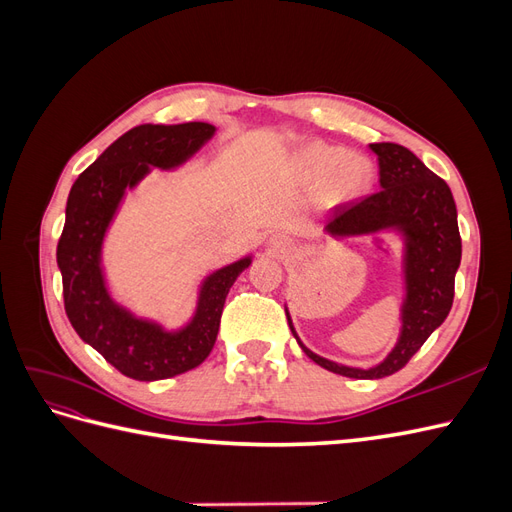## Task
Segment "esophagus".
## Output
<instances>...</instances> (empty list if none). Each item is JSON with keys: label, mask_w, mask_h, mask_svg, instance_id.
Here are the masks:
<instances>
[{"label": "esophagus", "mask_w": 512, "mask_h": 512, "mask_svg": "<svg viewBox=\"0 0 512 512\" xmlns=\"http://www.w3.org/2000/svg\"><path fill=\"white\" fill-rule=\"evenodd\" d=\"M269 247L275 254L284 256L290 252V241L286 239V235H282V232H275V235L269 237Z\"/></svg>", "instance_id": "34e87169"}]
</instances>
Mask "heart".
Here are the masks:
<instances>
[{
    "label": "heart",
    "instance_id": "heart-1",
    "mask_svg": "<svg viewBox=\"0 0 512 512\" xmlns=\"http://www.w3.org/2000/svg\"><path fill=\"white\" fill-rule=\"evenodd\" d=\"M294 170L299 181L307 188H318L320 198L329 205L361 198L374 181V164L369 158L327 143L307 145L297 156Z\"/></svg>",
    "mask_w": 512,
    "mask_h": 512
}]
</instances>
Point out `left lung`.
I'll use <instances>...</instances> for the list:
<instances>
[{
	"mask_svg": "<svg viewBox=\"0 0 512 512\" xmlns=\"http://www.w3.org/2000/svg\"><path fill=\"white\" fill-rule=\"evenodd\" d=\"M369 149L378 156L380 190L337 207L324 232L333 239L393 235L399 241L401 305L395 346L371 367L324 359L301 342L284 303L288 327L309 359L333 374L356 380L391 376L412 359L451 312L461 262L457 207L446 181L433 175L404 145L371 143Z\"/></svg>",
	"mask_w": 512,
	"mask_h": 512,
	"instance_id": "8db88e82",
	"label": "left lung"
}]
</instances>
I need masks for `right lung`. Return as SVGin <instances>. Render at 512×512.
I'll list each match as a JSON object with an SVG mask.
<instances>
[{
  "mask_svg": "<svg viewBox=\"0 0 512 512\" xmlns=\"http://www.w3.org/2000/svg\"><path fill=\"white\" fill-rule=\"evenodd\" d=\"M213 136L215 126L203 121L143 123L106 147L68 194L66 224L57 245L66 314L83 342L128 378L164 380L203 363L218 339L228 290L254 260L250 252L207 273L198 284L192 314L181 327L136 314L113 297L106 280L104 241L123 198L153 168L168 173L188 164Z\"/></svg>",
  "mask_w": 512,
  "mask_h": 512,
  "instance_id": "right-lung-1",
  "label": "right lung"
}]
</instances>
